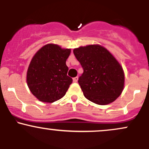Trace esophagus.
<instances>
[{
    "instance_id": "34e87169",
    "label": "esophagus",
    "mask_w": 149,
    "mask_h": 149,
    "mask_svg": "<svg viewBox=\"0 0 149 149\" xmlns=\"http://www.w3.org/2000/svg\"><path fill=\"white\" fill-rule=\"evenodd\" d=\"M78 77H74V78H73V82H75V83H77V82H78Z\"/></svg>"
}]
</instances>
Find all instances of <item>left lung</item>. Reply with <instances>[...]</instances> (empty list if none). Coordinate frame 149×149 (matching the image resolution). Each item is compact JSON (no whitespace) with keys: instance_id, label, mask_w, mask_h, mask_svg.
<instances>
[{"instance_id":"left-lung-1","label":"left lung","mask_w":149,"mask_h":149,"mask_svg":"<svg viewBox=\"0 0 149 149\" xmlns=\"http://www.w3.org/2000/svg\"><path fill=\"white\" fill-rule=\"evenodd\" d=\"M73 54L83 69L78 83L85 98L99 105L114 102L125 82L123 70L116 58L100 45L80 47Z\"/></svg>"}]
</instances>
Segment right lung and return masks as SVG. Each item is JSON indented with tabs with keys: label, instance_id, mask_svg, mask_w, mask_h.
<instances>
[{
	"label": "right lung",
	"instance_id": "right-lung-1",
	"mask_svg": "<svg viewBox=\"0 0 149 149\" xmlns=\"http://www.w3.org/2000/svg\"><path fill=\"white\" fill-rule=\"evenodd\" d=\"M71 49L54 44L41 47L32 58L26 81L31 93L42 102L52 103L66 94L73 80L67 76L66 61Z\"/></svg>",
	"mask_w": 149,
	"mask_h": 149
}]
</instances>
